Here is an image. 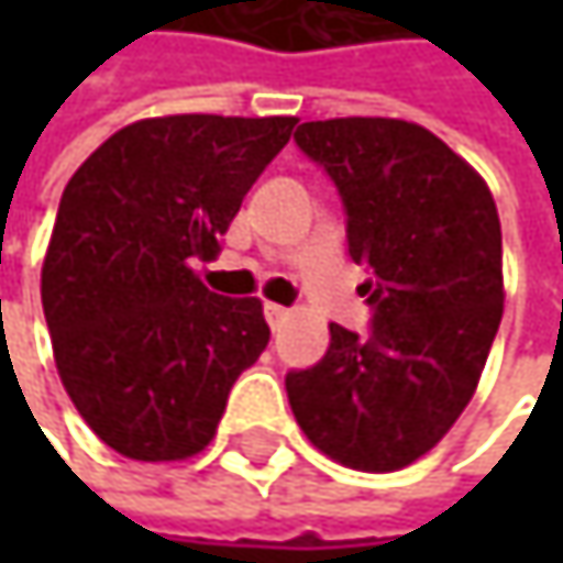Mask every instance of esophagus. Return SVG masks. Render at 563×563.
<instances>
[{"label": "esophagus", "instance_id": "esophagus-1", "mask_svg": "<svg viewBox=\"0 0 563 563\" xmlns=\"http://www.w3.org/2000/svg\"><path fill=\"white\" fill-rule=\"evenodd\" d=\"M286 316H289V309H286V306H277V302H264V319L271 322V329H277Z\"/></svg>", "mask_w": 563, "mask_h": 563}]
</instances>
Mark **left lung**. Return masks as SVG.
<instances>
[{
	"label": "left lung",
	"mask_w": 563,
	"mask_h": 563,
	"mask_svg": "<svg viewBox=\"0 0 563 563\" xmlns=\"http://www.w3.org/2000/svg\"><path fill=\"white\" fill-rule=\"evenodd\" d=\"M292 140L342 198L372 325L358 335L332 322L325 355L286 372V397L325 456L391 473L437 446L479 385L506 299L499 211L417 123L316 120Z\"/></svg>",
	"instance_id": "8db88e82"
}]
</instances>
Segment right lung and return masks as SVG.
<instances>
[{
	"instance_id": "1",
	"label": "right lung",
	"mask_w": 563,
	"mask_h": 563,
	"mask_svg": "<svg viewBox=\"0 0 563 563\" xmlns=\"http://www.w3.org/2000/svg\"><path fill=\"white\" fill-rule=\"evenodd\" d=\"M292 117L185 113L113 133L70 175L42 267L57 375L87 427L143 463L185 460L271 342L261 299L195 277Z\"/></svg>"
}]
</instances>
